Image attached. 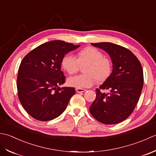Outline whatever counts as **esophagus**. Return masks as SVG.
Here are the masks:
<instances>
[{
	"instance_id": "esophagus-1",
	"label": "esophagus",
	"mask_w": 156,
	"mask_h": 156,
	"mask_svg": "<svg viewBox=\"0 0 156 156\" xmlns=\"http://www.w3.org/2000/svg\"><path fill=\"white\" fill-rule=\"evenodd\" d=\"M76 91H77V92H78V93H82V92H85L86 91V90L83 88H77L76 89Z\"/></svg>"
}]
</instances>
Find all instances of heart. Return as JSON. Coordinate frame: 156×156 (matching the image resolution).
Segmentation results:
<instances>
[{
    "label": "heart",
    "instance_id": "b5f03b06",
    "mask_svg": "<svg viewBox=\"0 0 156 156\" xmlns=\"http://www.w3.org/2000/svg\"><path fill=\"white\" fill-rule=\"evenodd\" d=\"M86 65L83 69L85 74L75 75L68 79V84L77 88L90 87L102 82L109 77L112 71L110 60L104 56L103 53L96 48L87 47L77 53L76 58L71 55H66L61 60L62 67L70 75L77 73L80 66Z\"/></svg>",
    "mask_w": 156,
    "mask_h": 156
}]
</instances>
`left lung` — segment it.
<instances>
[{"label":"left lung","mask_w":156,"mask_h":156,"mask_svg":"<svg viewBox=\"0 0 156 156\" xmlns=\"http://www.w3.org/2000/svg\"><path fill=\"white\" fill-rule=\"evenodd\" d=\"M91 44L108 54L112 71L96 90V100L90 111L99 122L114 125L128 118L138 102L144 85L142 66L135 55L121 46L110 42ZM100 89H107L109 93H102Z\"/></svg>","instance_id":"1"}]
</instances>
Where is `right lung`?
<instances>
[{
	"label": "right lung",
	"instance_id": "right-lung-1",
	"mask_svg": "<svg viewBox=\"0 0 156 156\" xmlns=\"http://www.w3.org/2000/svg\"><path fill=\"white\" fill-rule=\"evenodd\" d=\"M79 46L62 40L50 41L31 50L22 60L17 80L18 96L24 109L35 119L51 120L65 110L75 90L59 87L65 83L61 60Z\"/></svg>",
	"mask_w": 156,
	"mask_h": 156
}]
</instances>
